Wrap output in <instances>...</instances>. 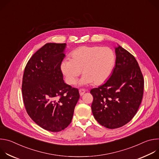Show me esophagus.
Listing matches in <instances>:
<instances>
[{
  "label": "esophagus",
  "instance_id": "obj_1",
  "mask_svg": "<svg viewBox=\"0 0 159 159\" xmlns=\"http://www.w3.org/2000/svg\"><path fill=\"white\" fill-rule=\"evenodd\" d=\"M85 93V90L84 89H81L79 90V94H80V96H83L84 94V93Z\"/></svg>",
  "mask_w": 159,
  "mask_h": 159
}]
</instances>
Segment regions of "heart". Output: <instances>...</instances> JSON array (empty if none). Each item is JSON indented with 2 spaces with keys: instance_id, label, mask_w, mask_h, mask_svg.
Wrapping results in <instances>:
<instances>
[{
  "instance_id": "obj_1",
  "label": "heart",
  "mask_w": 159,
  "mask_h": 159,
  "mask_svg": "<svg viewBox=\"0 0 159 159\" xmlns=\"http://www.w3.org/2000/svg\"><path fill=\"white\" fill-rule=\"evenodd\" d=\"M70 59H64L60 63V70L66 82L74 85L77 82L82 70L84 75L79 85L94 82L99 85L111 75L115 65L116 58L113 51L107 47L82 46L74 50Z\"/></svg>"
}]
</instances>
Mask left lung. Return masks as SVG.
I'll list each match as a JSON object with an SVG mask.
<instances>
[{"label":"left lung","mask_w":159,"mask_h":159,"mask_svg":"<svg viewBox=\"0 0 159 159\" xmlns=\"http://www.w3.org/2000/svg\"><path fill=\"white\" fill-rule=\"evenodd\" d=\"M115 66L110 78L93 89L92 112L97 121L109 129L121 127L137 113L141 104L144 80L135 58L119 44L115 47Z\"/></svg>","instance_id":"8db88e82"}]
</instances>
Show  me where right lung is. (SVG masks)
<instances>
[{
  "label": "right lung",
  "instance_id": "1",
  "mask_svg": "<svg viewBox=\"0 0 159 159\" xmlns=\"http://www.w3.org/2000/svg\"><path fill=\"white\" fill-rule=\"evenodd\" d=\"M66 43H50L28 61L22 78V93L30 118L42 128L58 132L72 121L80 95L64 82L60 63Z\"/></svg>",
  "mask_w": 159,
  "mask_h": 159
}]
</instances>
